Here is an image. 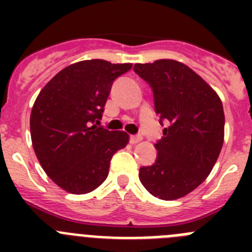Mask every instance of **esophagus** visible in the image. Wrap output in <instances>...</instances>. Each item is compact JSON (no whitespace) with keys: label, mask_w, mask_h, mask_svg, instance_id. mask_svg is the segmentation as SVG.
Returning <instances> with one entry per match:
<instances>
[{"label":"esophagus","mask_w":252,"mask_h":252,"mask_svg":"<svg viewBox=\"0 0 252 252\" xmlns=\"http://www.w3.org/2000/svg\"><path fill=\"white\" fill-rule=\"evenodd\" d=\"M142 137L140 135H131L130 136V142L131 144H137V142L141 141Z\"/></svg>","instance_id":"esophagus-1"}]
</instances>
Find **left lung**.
<instances>
[{"label":"left lung","mask_w":252,"mask_h":252,"mask_svg":"<svg viewBox=\"0 0 252 252\" xmlns=\"http://www.w3.org/2000/svg\"><path fill=\"white\" fill-rule=\"evenodd\" d=\"M133 70L151 87L160 124H169L155 144V162L140 168V182L154 197L178 199L203 183L217 161L223 145V106L203 78L177 60L135 64Z\"/></svg>","instance_id":"obj_1"}]
</instances>
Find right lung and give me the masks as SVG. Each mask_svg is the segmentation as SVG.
<instances>
[{
	"instance_id": "add662e5",
	"label": "right lung",
	"mask_w": 252,
	"mask_h": 252,
	"mask_svg": "<svg viewBox=\"0 0 252 252\" xmlns=\"http://www.w3.org/2000/svg\"><path fill=\"white\" fill-rule=\"evenodd\" d=\"M131 63L83 60L66 66L40 91L30 116L36 158L48 177L72 194L98 188L113 154L127 145L125 131L98 127L116 78Z\"/></svg>"
}]
</instances>
